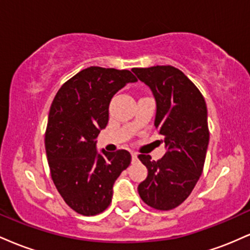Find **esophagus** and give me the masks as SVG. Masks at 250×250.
I'll return each instance as SVG.
<instances>
[{
	"instance_id": "obj_1",
	"label": "esophagus",
	"mask_w": 250,
	"mask_h": 250,
	"mask_svg": "<svg viewBox=\"0 0 250 250\" xmlns=\"http://www.w3.org/2000/svg\"><path fill=\"white\" fill-rule=\"evenodd\" d=\"M131 159H133V161H136V160H137V154L136 153H131Z\"/></svg>"
}]
</instances>
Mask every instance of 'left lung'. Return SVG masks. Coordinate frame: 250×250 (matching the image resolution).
Here are the masks:
<instances>
[{
	"label": "left lung",
	"mask_w": 250,
	"mask_h": 250,
	"mask_svg": "<svg viewBox=\"0 0 250 250\" xmlns=\"http://www.w3.org/2000/svg\"><path fill=\"white\" fill-rule=\"evenodd\" d=\"M156 102L155 128L165 136L166 154L159 161L150 155L139 159L148 176L137 187L143 202L170 210L190 195L202 174L209 143L207 105L199 89L171 65L134 68Z\"/></svg>",
	"instance_id": "left-lung-1"
}]
</instances>
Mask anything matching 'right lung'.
Segmentation results:
<instances>
[{
  "label": "right lung",
  "instance_id": "right-lung-1",
  "mask_svg": "<svg viewBox=\"0 0 250 250\" xmlns=\"http://www.w3.org/2000/svg\"><path fill=\"white\" fill-rule=\"evenodd\" d=\"M136 81L129 70L89 67L68 80L51 103L44 140L48 165L56 189L76 213H102L131 161L125 149L99 153L96 139L108 125L113 96Z\"/></svg>",
  "mask_w": 250,
  "mask_h": 250
}]
</instances>
